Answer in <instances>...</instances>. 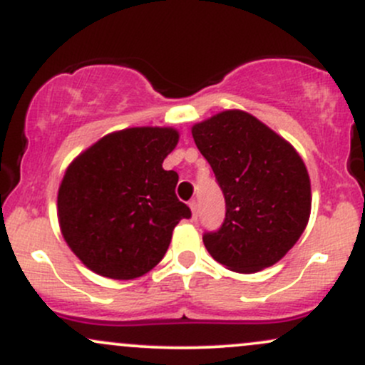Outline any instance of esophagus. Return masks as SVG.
<instances>
[{
  "label": "esophagus",
  "mask_w": 365,
  "mask_h": 365,
  "mask_svg": "<svg viewBox=\"0 0 365 365\" xmlns=\"http://www.w3.org/2000/svg\"><path fill=\"white\" fill-rule=\"evenodd\" d=\"M188 206H190V211H192V217H197V215H199V204H197V200H190V204H188Z\"/></svg>",
  "instance_id": "obj_1"
}]
</instances>
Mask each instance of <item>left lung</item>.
I'll return each instance as SVG.
<instances>
[{
	"instance_id": "8db88e82",
	"label": "left lung",
	"mask_w": 365,
	"mask_h": 365,
	"mask_svg": "<svg viewBox=\"0 0 365 365\" xmlns=\"http://www.w3.org/2000/svg\"><path fill=\"white\" fill-rule=\"evenodd\" d=\"M197 149L223 190V226L204 235L212 259L235 273L273 266L297 244L311 216L304 159L250 113L226 110L192 125Z\"/></svg>"
}]
</instances>
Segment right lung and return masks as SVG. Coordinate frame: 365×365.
I'll list each match as a JSON object with an SVG mask.
<instances>
[{"instance_id":"obj_1","label":"right lung","mask_w":365,"mask_h":365,"mask_svg":"<svg viewBox=\"0 0 365 365\" xmlns=\"http://www.w3.org/2000/svg\"><path fill=\"white\" fill-rule=\"evenodd\" d=\"M173 127H132L82 150L58 188L61 235L96 274L133 279L165 257L190 209L175 195L178 175L163 170L177 148Z\"/></svg>"}]
</instances>
